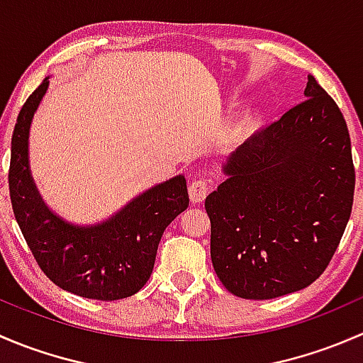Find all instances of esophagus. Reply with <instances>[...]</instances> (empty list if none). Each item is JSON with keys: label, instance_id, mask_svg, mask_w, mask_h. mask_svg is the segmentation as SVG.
Returning <instances> with one entry per match:
<instances>
[{"label": "esophagus", "instance_id": "1", "mask_svg": "<svg viewBox=\"0 0 363 363\" xmlns=\"http://www.w3.org/2000/svg\"><path fill=\"white\" fill-rule=\"evenodd\" d=\"M208 189H211V182H208L207 179H195V181L189 184V199H191V202H203Z\"/></svg>", "mask_w": 363, "mask_h": 363}]
</instances>
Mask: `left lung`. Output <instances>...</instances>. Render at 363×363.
<instances>
[{
    "instance_id": "left-lung-1",
    "label": "left lung",
    "mask_w": 363,
    "mask_h": 363,
    "mask_svg": "<svg viewBox=\"0 0 363 363\" xmlns=\"http://www.w3.org/2000/svg\"><path fill=\"white\" fill-rule=\"evenodd\" d=\"M303 94L240 145L225 167L228 179L205 199L212 265L240 298H276L314 283L351 216L346 121L314 77Z\"/></svg>"
}]
</instances>
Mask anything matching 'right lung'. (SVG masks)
I'll return each instance as SVG.
<instances>
[{
	"mask_svg": "<svg viewBox=\"0 0 363 363\" xmlns=\"http://www.w3.org/2000/svg\"><path fill=\"white\" fill-rule=\"evenodd\" d=\"M47 87L45 79L29 94L13 128L9 170L13 216L54 284L84 298H126L147 283L164 228L189 205L186 179L179 175L155 186L98 226L61 221L43 205L28 164L29 124Z\"/></svg>",
	"mask_w": 363,
	"mask_h": 363,
	"instance_id": "obj_1",
	"label": "right lung"
}]
</instances>
